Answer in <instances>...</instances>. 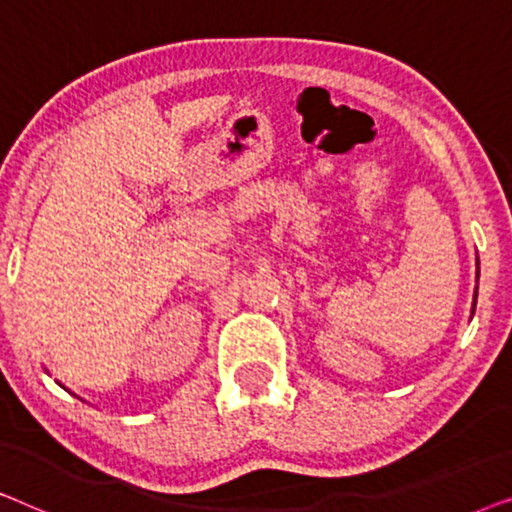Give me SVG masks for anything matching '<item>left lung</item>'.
Wrapping results in <instances>:
<instances>
[{
    "label": "left lung",
    "instance_id": "left-lung-1",
    "mask_svg": "<svg viewBox=\"0 0 512 512\" xmlns=\"http://www.w3.org/2000/svg\"><path fill=\"white\" fill-rule=\"evenodd\" d=\"M475 298H478V293H475ZM473 307H475V303H473Z\"/></svg>",
    "mask_w": 512,
    "mask_h": 512
}]
</instances>
